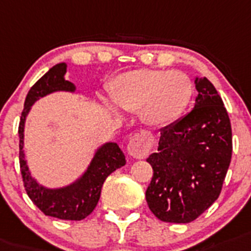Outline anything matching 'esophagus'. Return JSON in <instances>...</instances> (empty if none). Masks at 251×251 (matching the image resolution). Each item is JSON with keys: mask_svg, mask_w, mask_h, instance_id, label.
<instances>
[{"mask_svg": "<svg viewBox=\"0 0 251 251\" xmlns=\"http://www.w3.org/2000/svg\"><path fill=\"white\" fill-rule=\"evenodd\" d=\"M151 147V136L140 132V134H135L130 138L129 143H127V153L131 155L132 158L136 159H143L147 157Z\"/></svg>", "mask_w": 251, "mask_h": 251, "instance_id": "esophagus-1", "label": "esophagus"}]
</instances>
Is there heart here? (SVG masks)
Returning a JSON list of instances; mask_svg holds the SVG:
<instances>
[{"instance_id":"1","label":"heart","mask_w":251,"mask_h":251,"mask_svg":"<svg viewBox=\"0 0 251 251\" xmlns=\"http://www.w3.org/2000/svg\"><path fill=\"white\" fill-rule=\"evenodd\" d=\"M193 83L181 71H127L112 83L113 102L127 112H138L145 125L163 127L180 117L193 97ZM108 107L116 111L113 103Z\"/></svg>"}]
</instances>
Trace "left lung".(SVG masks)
Here are the masks:
<instances>
[{
  "label": "left lung",
  "mask_w": 251,
  "mask_h": 251,
  "mask_svg": "<svg viewBox=\"0 0 251 251\" xmlns=\"http://www.w3.org/2000/svg\"><path fill=\"white\" fill-rule=\"evenodd\" d=\"M190 112L161 130L157 153L147 162L153 177L145 191L158 220L189 223L220 197L232 154V131L222 98L207 77L194 80Z\"/></svg>",
  "instance_id": "obj_1"
}]
</instances>
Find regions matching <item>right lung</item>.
<instances>
[{
  "label": "right lung",
  "mask_w": 251,
  "mask_h": 251,
  "mask_svg": "<svg viewBox=\"0 0 251 251\" xmlns=\"http://www.w3.org/2000/svg\"><path fill=\"white\" fill-rule=\"evenodd\" d=\"M66 71L67 65L65 62L54 65L29 90L19 125V159L25 190L31 201L46 216L60 220L81 221L89 216L98 204L103 182L113 171L125 166L126 159L117 143L107 142L97 148L85 171L69 185L52 189L41 185L37 178L31 176L24 153L25 121L31 106L43 97L56 92H76L75 84L65 79Z\"/></svg>",
  "instance_id": "add662e5"
}]
</instances>
